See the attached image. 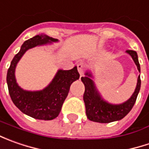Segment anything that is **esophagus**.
Here are the masks:
<instances>
[{
    "instance_id": "34e87169",
    "label": "esophagus",
    "mask_w": 149,
    "mask_h": 149,
    "mask_svg": "<svg viewBox=\"0 0 149 149\" xmlns=\"http://www.w3.org/2000/svg\"><path fill=\"white\" fill-rule=\"evenodd\" d=\"M77 68H78V71L79 73L80 76H83L84 72V65L83 63H79L77 65Z\"/></svg>"
}]
</instances>
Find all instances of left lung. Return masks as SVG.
Returning a JSON list of instances; mask_svg holds the SVG:
<instances>
[{
  "instance_id": "left-lung-1",
  "label": "left lung",
  "mask_w": 149,
  "mask_h": 149,
  "mask_svg": "<svg viewBox=\"0 0 149 149\" xmlns=\"http://www.w3.org/2000/svg\"><path fill=\"white\" fill-rule=\"evenodd\" d=\"M127 53L131 55L138 67L139 71H140V65L138 60L137 52L134 50L128 49ZM85 75L86 76L81 78V80L85 87L84 93V101L85 104L86 115L89 120L98 123H111L122 119L129 113L134 105L139 92L140 90V75L138 78L137 86L131 98L123 104L116 105L107 103L100 97V94L95 88L94 81L91 79L92 74L90 73H85Z\"/></svg>"
}]
</instances>
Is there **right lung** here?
<instances>
[{"label": "right lung", "instance_id": "right-lung-1", "mask_svg": "<svg viewBox=\"0 0 149 149\" xmlns=\"http://www.w3.org/2000/svg\"><path fill=\"white\" fill-rule=\"evenodd\" d=\"M58 40L47 36H36L26 40L20 50L15 55L7 71L6 82L10 99L20 111L31 117L51 120L60 113L71 84L79 78L77 67L70 70H60L49 85L40 91H26L18 86L15 78L16 64L27 49L36 45L51 43Z\"/></svg>", "mask_w": 149, "mask_h": 149}]
</instances>
